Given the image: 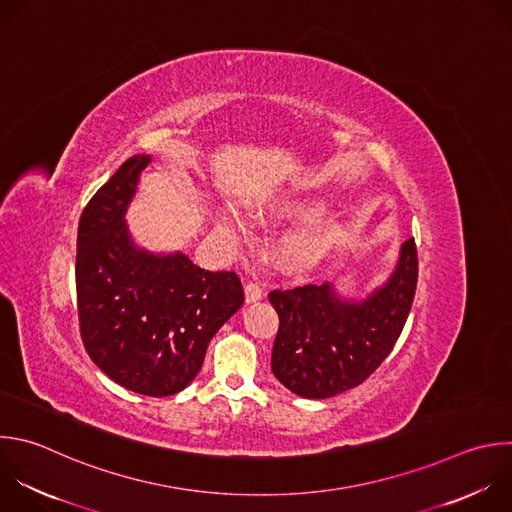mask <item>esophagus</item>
<instances>
[{"label": "esophagus", "instance_id": "1", "mask_svg": "<svg viewBox=\"0 0 512 512\" xmlns=\"http://www.w3.org/2000/svg\"><path fill=\"white\" fill-rule=\"evenodd\" d=\"M261 297H263V285L259 281H249L245 285V299H247V303L259 301Z\"/></svg>", "mask_w": 512, "mask_h": 512}]
</instances>
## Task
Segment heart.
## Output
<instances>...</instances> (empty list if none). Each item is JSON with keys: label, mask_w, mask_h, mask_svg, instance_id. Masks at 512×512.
I'll use <instances>...</instances> for the list:
<instances>
[{"label": "heart", "mask_w": 512, "mask_h": 512, "mask_svg": "<svg viewBox=\"0 0 512 512\" xmlns=\"http://www.w3.org/2000/svg\"><path fill=\"white\" fill-rule=\"evenodd\" d=\"M305 211V205L291 199H281L269 205H263L253 211V221L267 225L277 219H287L301 215ZM215 231L227 239L237 241L241 237V225L235 217H231L225 211H219L215 215ZM342 231H339L337 223L325 221V219H307L299 223L297 227L285 231L273 245V259L281 269L287 271H301L311 265H315L339 239Z\"/></svg>", "instance_id": "1"}]
</instances>
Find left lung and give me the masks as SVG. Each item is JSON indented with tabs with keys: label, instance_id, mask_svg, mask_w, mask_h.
Listing matches in <instances>:
<instances>
[{
	"label": "left lung",
	"instance_id": "8db88e82",
	"mask_svg": "<svg viewBox=\"0 0 512 512\" xmlns=\"http://www.w3.org/2000/svg\"><path fill=\"white\" fill-rule=\"evenodd\" d=\"M418 281L414 237L400 247L390 279L362 301L339 297L331 283L273 289L279 315L271 354L275 378L293 394L323 400L362 384L394 350Z\"/></svg>",
	"mask_w": 512,
	"mask_h": 512
}]
</instances>
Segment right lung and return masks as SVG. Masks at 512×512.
<instances>
[{
  "mask_svg": "<svg viewBox=\"0 0 512 512\" xmlns=\"http://www.w3.org/2000/svg\"><path fill=\"white\" fill-rule=\"evenodd\" d=\"M148 162L146 154L128 158L82 211L76 293L90 360L122 388L164 398L195 380L245 293L235 271H205L179 251L134 245L124 215Z\"/></svg>",
  "mask_w": 512,
  "mask_h": 512,
  "instance_id": "obj_1",
  "label": "right lung"
}]
</instances>
